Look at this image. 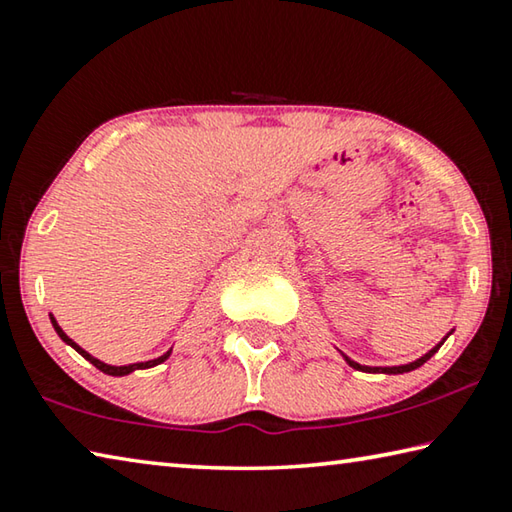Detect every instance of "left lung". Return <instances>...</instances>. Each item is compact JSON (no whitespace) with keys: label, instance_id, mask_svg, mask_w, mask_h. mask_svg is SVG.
<instances>
[{"label":"left lung","instance_id":"1","mask_svg":"<svg viewBox=\"0 0 512 512\" xmlns=\"http://www.w3.org/2000/svg\"><path fill=\"white\" fill-rule=\"evenodd\" d=\"M441 346H443V342L438 344L436 348H432V351H429L427 355L420 357V360H416V362H411V364H402V366H384V369H382V366H378V369H371V366H362V364H357V362H353V360H348L346 355H344V357H346V362L351 364L353 369H357V371H366V373H409V371L418 369V366H423V364L429 360V357H432V355H434Z\"/></svg>","mask_w":512,"mask_h":512}]
</instances>
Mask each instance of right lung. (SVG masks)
Listing matches in <instances>:
<instances>
[{
	"instance_id": "right-lung-1",
	"label": "right lung",
	"mask_w": 512,
	"mask_h": 512,
	"mask_svg": "<svg viewBox=\"0 0 512 512\" xmlns=\"http://www.w3.org/2000/svg\"><path fill=\"white\" fill-rule=\"evenodd\" d=\"M51 321H53V328H56V333H58L62 339H65V342H67L69 346H74L76 351H78L80 355H83L87 362H92L98 371H103V373H107V375H128V373H132L134 369H150V366H155V364H161V362H164V360H168V355H170V351H168V353H164V355H161V357H157V360H150V362H139V364H128V366H110V364H103V362H98L96 357H92V355H89V353H85L83 348L76 346V344L71 342V339H69L65 333H62V328L56 324V319L51 317Z\"/></svg>"
}]
</instances>
